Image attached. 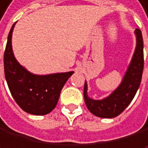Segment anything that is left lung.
<instances>
[{
	"mask_svg": "<svg viewBox=\"0 0 148 148\" xmlns=\"http://www.w3.org/2000/svg\"><path fill=\"white\" fill-rule=\"evenodd\" d=\"M136 48L132 62L127 69L121 84L114 92L102 100H94L87 96V85L85 83L84 99L91 113L100 118H114L127 108L138 90L144 70V42L142 32L135 29Z\"/></svg>",
	"mask_w": 148,
	"mask_h": 148,
	"instance_id": "left-lung-1",
	"label": "left lung"
}]
</instances>
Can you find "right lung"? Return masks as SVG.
<instances>
[{"instance_id": "right-lung-1", "label": "right lung", "mask_w": 148, "mask_h": 148, "mask_svg": "<svg viewBox=\"0 0 148 148\" xmlns=\"http://www.w3.org/2000/svg\"><path fill=\"white\" fill-rule=\"evenodd\" d=\"M12 27L3 56L4 75L14 99L25 112L45 115L55 108L64 84L73 72L36 75L21 66L12 49Z\"/></svg>"}]
</instances>
